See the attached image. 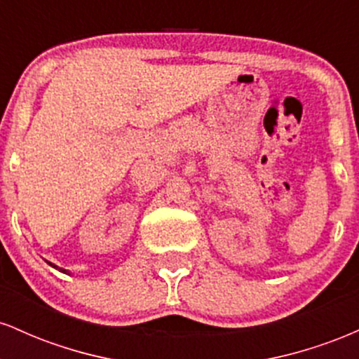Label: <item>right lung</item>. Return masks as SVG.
<instances>
[{"label": "right lung", "mask_w": 359, "mask_h": 359, "mask_svg": "<svg viewBox=\"0 0 359 359\" xmlns=\"http://www.w3.org/2000/svg\"><path fill=\"white\" fill-rule=\"evenodd\" d=\"M50 265H52V263H50ZM53 266H55V265H53Z\"/></svg>", "instance_id": "1"}]
</instances>
